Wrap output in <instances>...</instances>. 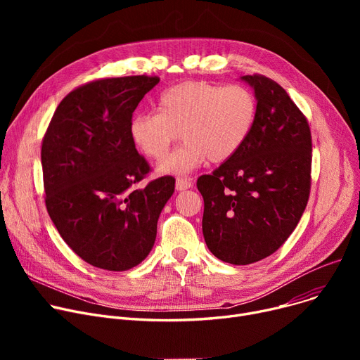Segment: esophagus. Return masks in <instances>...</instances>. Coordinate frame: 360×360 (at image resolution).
<instances>
[{
  "label": "esophagus",
  "instance_id": "34e87169",
  "mask_svg": "<svg viewBox=\"0 0 360 360\" xmlns=\"http://www.w3.org/2000/svg\"><path fill=\"white\" fill-rule=\"evenodd\" d=\"M175 186H176V190H178V191L188 190V188H191V181H190V179H186V178H176Z\"/></svg>",
  "mask_w": 360,
  "mask_h": 360
}]
</instances>
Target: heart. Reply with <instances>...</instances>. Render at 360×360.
Segmentation results:
<instances>
[{"label":"heart","instance_id":"1","mask_svg":"<svg viewBox=\"0 0 360 360\" xmlns=\"http://www.w3.org/2000/svg\"><path fill=\"white\" fill-rule=\"evenodd\" d=\"M158 110L132 117L131 141L144 158L162 160L181 132L184 143L159 170L184 175L205 159L220 163L238 153L252 129L257 101L239 84L184 82L160 94Z\"/></svg>","mask_w":360,"mask_h":360}]
</instances>
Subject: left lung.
<instances>
[{"label": "left lung", "instance_id": "8db88e82", "mask_svg": "<svg viewBox=\"0 0 360 360\" xmlns=\"http://www.w3.org/2000/svg\"><path fill=\"white\" fill-rule=\"evenodd\" d=\"M242 80L257 98L250 136L212 175L197 179L207 247L235 266L266 258L286 242L308 204L312 166L308 120L286 90L261 74Z\"/></svg>", "mask_w": 360, "mask_h": 360}]
</instances>
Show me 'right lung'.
<instances>
[{
	"label": "right lung",
	"instance_id": "1",
	"mask_svg": "<svg viewBox=\"0 0 360 360\" xmlns=\"http://www.w3.org/2000/svg\"><path fill=\"white\" fill-rule=\"evenodd\" d=\"M158 75L96 79L71 90L42 139L45 205L68 247L90 266L125 271L153 248L158 220L175 179L137 188L151 167L129 137V122Z\"/></svg>",
	"mask_w": 360,
	"mask_h": 360
}]
</instances>
